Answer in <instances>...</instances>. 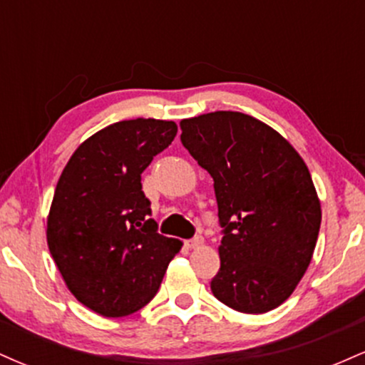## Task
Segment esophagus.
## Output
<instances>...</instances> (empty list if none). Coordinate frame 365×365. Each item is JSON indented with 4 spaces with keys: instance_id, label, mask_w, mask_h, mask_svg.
Returning <instances> with one entry per match:
<instances>
[{
    "instance_id": "esophagus-1",
    "label": "esophagus",
    "mask_w": 365,
    "mask_h": 365,
    "mask_svg": "<svg viewBox=\"0 0 365 365\" xmlns=\"http://www.w3.org/2000/svg\"><path fill=\"white\" fill-rule=\"evenodd\" d=\"M202 244H204L202 237H194V238H192V240H187L185 242V245L188 247V249H197V247H200Z\"/></svg>"
}]
</instances>
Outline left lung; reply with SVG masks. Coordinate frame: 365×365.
Returning a JSON list of instances; mask_svg holds the SVG:
<instances>
[{
  "label": "left lung",
  "instance_id": "obj_1",
  "mask_svg": "<svg viewBox=\"0 0 365 365\" xmlns=\"http://www.w3.org/2000/svg\"><path fill=\"white\" fill-rule=\"evenodd\" d=\"M183 148L215 180L223 226L212 295L238 312L282 305L311 264L321 202L304 159L269 125L238 111L180 121Z\"/></svg>",
  "mask_w": 365,
  "mask_h": 365
}]
</instances>
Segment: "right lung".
I'll return each mask as SVG.
<instances>
[{
    "mask_svg": "<svg viewBox=\"0 0 365 365\" xmlns=\"http://www.w3.org/2000/svg\"><path fill=\"white\" fill-rule=\"evenodd\" d=\"M166 120H123L83 140L49 209L48 247L68 290L104 317H123L156 295L177 238L158 233L140 175L177 135Z\"/></svg>",
    "mask_w": 365,
    "mask_h": 365,
    "instance_id": "1",
    "label": "right lung"
}]
</instances>
